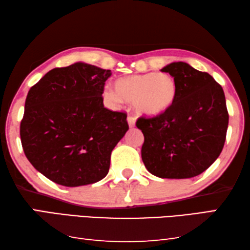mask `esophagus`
<instances>
[{
    "label": "esophagus",
    "mask_w": 250,
    "mask_h": 250,
    "mask_svg": "<svg viewBox=\"0 0 250 250\" xmlns=\"http://www.w3.org/2000/svg\"><path fill=\"white\" fill-rule=\"evenodd\" d=\"M126 120H128V124H129L130 128H133V126L135 125V121H137V118H135L132 115H130V116H128V118H126Z\"/></svg>",
    "instance_id": "esophagus-1"
}]
</instances>
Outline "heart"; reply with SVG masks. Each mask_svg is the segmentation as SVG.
<instances>
[{"mask_svg": "<svg viewBox=\"0 0 250 250\" xmlns=\"http://www.w3.org/2000/svg\"><path fill=\"white\" fill-rule=\"evenodd\" d=\"M115 89L106 88L104 94L115 103H120L121 99L132 103L139 115L147 117L168 111L178 96V84L174 76L156 72L118 79Z\"/></svg>", "mask_w": 250, "mask_h": 250, "instance_id": "heart-1", "label": "heart"}]
</instances>
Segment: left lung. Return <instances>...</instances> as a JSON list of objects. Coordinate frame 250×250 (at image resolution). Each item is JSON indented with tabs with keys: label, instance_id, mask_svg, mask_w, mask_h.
Returning a JSON list of instances; mask_svg holds the SVG:
<instances>
[{
	"label": "left lung",
	"instance_id": "1",
	"mask_svg": "<svg viewBox=\"0 0 250 250\" xmlns=\"http://www.w3.org/2000/svg\"><path fill=\"white\" fill-rule=\"evenodd\" d=\"M174 76L178 96L168 111L141 117V155L146 169L160 178L185 179L208 169L223 149L229 112L222 86L207 72L185 62L161 70Z\"/></svg>",
	"mask_w": 250,
	"mask_h": 250
}]
</instances>
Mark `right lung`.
<instances>
[{"label": "right lung", "instance_id": "obj_1", "mask_svg": "<svg viewBox=\"0 0 250 250\" xmlns=\"http://www.w3.org/2000/svg\"><path fill=\"white\" fill-rule=\"evenodd\" d=\"M111 75L84 62L49 71L29 89L21 122L27 160L65 187L97 183L107 176L110 155L129 130L126 113L104 107Z\"/></svg>", "mask_w": 250, "mask_h": 250}]
</instances>
